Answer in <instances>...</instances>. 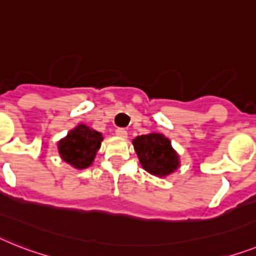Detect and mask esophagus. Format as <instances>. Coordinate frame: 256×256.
Returning a JSON list of instances; mask_svg holds the SVG:
<instances>
[{
	"mask_svg": "<svg viewBox=\"0 0 256 256\" xmlns=\"http://www.w3.org/2000/svg\"><path fill=\"white\" fill-rule=\"evenodd\" d=\"M115 134L118 137H122V138H126V137L128 136V133H126V130H124V128H118V130H115Z\"/></svg>",
	"mask_w": 256,
	"mask_h": 256,
	"instance_id": "obj_1",
	"label": "esophagus"
}]
</instances>
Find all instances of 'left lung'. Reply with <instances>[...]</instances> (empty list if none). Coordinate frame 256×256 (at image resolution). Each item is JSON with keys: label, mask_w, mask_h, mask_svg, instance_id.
Listing matches in <instances>:
<instances>
[{"label": "left lung", "mask_w": 256, "mask_h": 256, "mask_svg": "<svg viewBox=\"0 0 256 256\" xmlns=\"http://www.w3.org/2000/svg\"><path fill=\"white\" fill-rule=\"evenodd\" d=\"M140 164L156 176H168L179 168V156L171 146V141L161 133L137 136L132 141Z\"/></svg>", "instance_id": "8db88e82"}]
</instances>
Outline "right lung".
I'll use <instances>...</instances> for the list:
<instances>
[{
  "mask_svg": "<svg viewBox=\"0 0 256 256\" xmlns=\"http://www.w3.org/2000/svg\"><path fill=\"white\" fill-rule=\"evenodd\" d=\"M103 140L102 133L85 124H80L58 141V153L66 164L76 168H86L92 164Z\"/></svg>",
  "mask_w": 256,
  "mask_h": 256,
  "instance_id": "right-lung-1",
  "label": "right lung"
}]
</instances>
